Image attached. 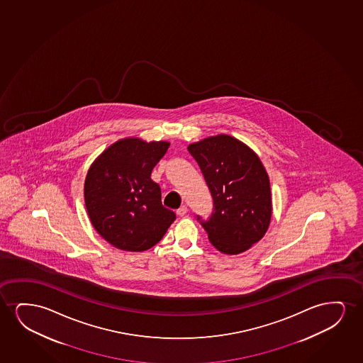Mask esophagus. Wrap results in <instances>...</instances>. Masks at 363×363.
<instances>
[{"instance_id": "34e87169", "label": "esophagus", "mask_w": 363, "mask_h": 363, "mask_svg": "<svg viewBox=\"0 0 363 363\" xmlns=\"http://www.w3.org/2000/svg\"><path fill=\"white\" fill-rule=\"evenodd\" d=\"M187 213V207L186 206H181L177 211H176V214L179 216V217H182L184 214Z\"/></svg>"}]
</instances>
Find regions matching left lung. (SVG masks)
Returning a JSON list of instances; mask_svg holds the SVG:
<instances>
[{
	"mask_svg": "<svg viewBox=\"0 0 363 363\" xmlns=\"http://www.w3.org/2000/svg\"><path fill=\"white\" fill-rule=\"evenodd\" d=\"M213 201L208 219L196 216L209 242L224 254H239L263 238L272 217L268 174L248 146L228 135L189 145Z\"/></svg>",
	"mask_w": 363,
	"mask_h": 363,
	"instance_id": "8db88e82",
	"label": "left lung"
}]
</instances>
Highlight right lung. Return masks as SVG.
<instances>
[{
    "mask_svg": "<svg viewBox=\"0 0 363 363\" xmlns=\"http://www.w3.org/2000/svg\"><path fill=\"white\" fill-rule=\"evenodd\" d=\"M169 143L120 140L91 164L84 184L85 207L96 232L115 248L144 252L159 243L176 219L161 203L150 179Z\"/></svg>",
    "mask_w": 363,
    "mask_h": 363,
    "instance_id": "add662e5",
    "label": "right lung"
}]
</instances>
